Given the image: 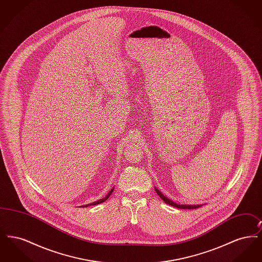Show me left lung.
Returning <instances> with one entry per match:
<instances>
[{
    "label": "left lung",
    "mask_w": 262,
    "mask_h": 262,
    "mask_svg": "<svg viewBox=\"0 0 262 262\" xmlns=\"http://www.w3.org/2000/svg\"><path fill=\"white\" fill-rule=\"evenodd\" d=\"M155 191L158 193V195L164 201H165V203H167V204H169V205H172V206H174L176 208H181V209H195V208H200V206H202L201 204H198V205H184V204H177L176 202L174 201H172L171 200H169L168 198H166L165 195H163L162 192L159 190V189H157L156 187H155Z\"/></svg>",
    "instance_id": "obj_1"
}]
</instances>
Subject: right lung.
<instances>
[{
    "label": "right lung",
    "instance_id": "add662e5",
    "mask_svg": "<svg viewBox=\"0 0 262 262\" xmlns=\"http://www.w3.org/2000/svg\"><path fill=\"white\" fill-rule=\"evenodd\" d=\"M113 190H114V188H111V190L108 192V194H107L105 198H103V199H101V200H96V201H94V202H92V203H89V204H86V205H81L80 207H88V206H90V205H97V204H100V203L106 201V200H108V198L112 194Z\"/></svg>",
    "mask_w": 262,
    "mask_h": 262
}]
</instances>
